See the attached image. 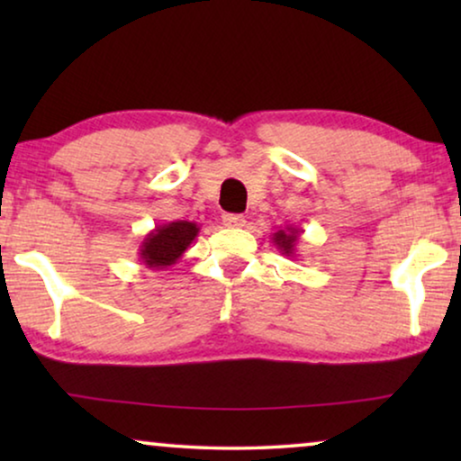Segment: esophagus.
Masks as SVG:
<instances>
[{"label": "esophagus", "instance_id": "esophagus-1", "mask_svg": "<svg viewBox=\"0 0 461 461\" xmlns=\"http://www.w3.org/2000/svg\"><path fill=\"white\" fill-rule=\"evenodd\" d=\"M222 224L229 226V229H241V226H245V216H241V213H224Z\"/></svg>", "mask_w": 461, "mask_h": 461}]
</instances>
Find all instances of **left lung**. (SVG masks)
<instances>
[{"mask_svg":"<svg viewBox=\"0 0 461 461\" xmlns=\"http://www.w3.org/2000/svg\"><path fill=\"white\" fill-rule=\"evenodd\" d=\"M300 229L295 226H285V229H279L276 232H273V245L276 249L281 251L283 256L287 258H295L298 254V237H300Z\"/></svg>","mask_w":461,"mask_h":461,"instance_id":"obj_1","label":"left lung"}]
</instances>
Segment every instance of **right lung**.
I'll list each match as a JSON object with an SVG mask.
<instances>
[{
    "label": "right lung",
    "instance_id": "obj_1",
    "mask_svg": "<svg viewBox=\"0 0 461 461\" xmlns=\"http://www.w3.org/2000/svg\"><path fill=\"white\" fill-rule=\"evenodd\" d=\"M199 235V226L188 220H176V222L159 224L142 239L140 256L142 264L147 268L161 270L172 267L185 256V251L191 248V243Z\"/></svg>",
    "mask_w": 461,
    "mask_h": 461
}]
</instances>
